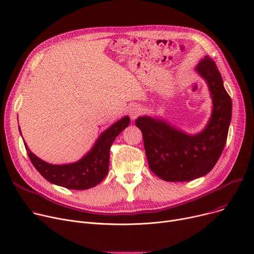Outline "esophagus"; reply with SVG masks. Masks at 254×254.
<instances>
[{
	"mask_svg": "<svg viewBox=\"0 0 254 254\" xmlns=\"http://www.w3.org/2000/svg\"><path fill=\"white\" fill-rule=\"evenodd\" d=\"M140 114H141V109L139 108V106L132 105L128 108V115L131 120H135Z\"/></svg>",
	"mask_w": 254,
	"mask_h": 254,
	"instance_id": "esophagus-1",
	"label": "esophagus"
}]
</instances>
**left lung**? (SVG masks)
<instances>
[{
    "instance_id": "left-lung-1",
    "label": "left lung",
    "mask_w": 254,
    "mask_h": 254,
    "mask_svg": "<svg viewBox=\"0 0 254 254\" xmlns=\"http://www.w3.org/2000/svg\"><path fill=\"white\" fill-rule=\"evenodd\" d=\"M194 71L205 80L212 99L211 116L201 131L189 134L158 116L143 115L135 120L142 131L149 168L165 181H190L207 175L228 138L233 104L215 62L205 56Z\"/></svg>"
}]
</instances>
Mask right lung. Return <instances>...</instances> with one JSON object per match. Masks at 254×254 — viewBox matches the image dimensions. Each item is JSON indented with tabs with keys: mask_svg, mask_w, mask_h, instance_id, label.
Masks as SVG:
<instances>
[{
	"mask_svg": "<svg viewBox=\"0 0 254 254\" xmlns=\"http://www.w3.org/2000/svg\"><path fill=\"white\" fill-rule=\"evenodd\" d=\"M129 120L127 115L124 116L105 129L90 150L75 163L49 164L34 154L28 144L23 143L32 164L47 181L68 190H88L101 183L108 174L110 147L115 138L129 125Z\"/></svg>",
	"mask_w": 254,
	"mask_h": 254,
	"instance_id": "add662e5",
	"label": "right lung"
}]
</instances>
